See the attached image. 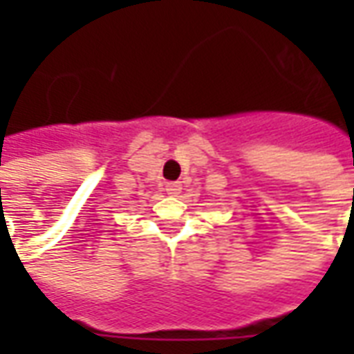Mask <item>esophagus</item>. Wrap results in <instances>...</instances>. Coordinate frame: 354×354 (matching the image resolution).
I'll return each instance as SVG.
<instances>
[{
    "label": "esophagus",
    "instance_id": "obj_1",
    "mask_svg": "<svg viewBox=\"0 0 354 354\" xmlns=\"http://www.w3.org/2000/svg\"><path fill=\"white\" fill-rule=\"evenodd\" d=\"M165 189L169 195H178V193L182 192V184L180 182H169V184L165 185Z\"/></svg>",
    "mask_w": 354,
    "mask_h": 354
}]
</instances>
